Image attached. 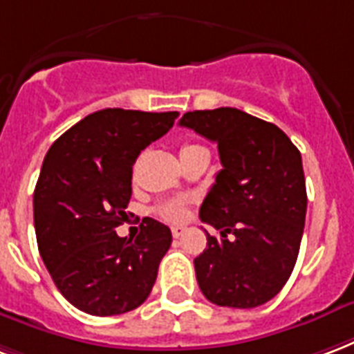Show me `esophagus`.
<instances>
[{
  "mask_svg": "<svg viewBox=\"0 0 354 354\" xmlns=\"http://www.w3.org/2000/svg\"><path fill=\"white\" fill-rule=\"evenodd\" d=\"M184 232H185V227H180V225H178V227H172V236L174 238H180Z\"/></svg>",
  "mask_w": 354,
  "mask_h": 354,
  "instance_id": "34e87169",
  "label": "esophagus"
}]
</instances>
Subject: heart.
Listing matches in <instances>:
<instances>
[{
	"instance_id": "b5f03b06",
	"label": "heart",
	"mask_w": 354,
	"mask_h": 354,
	"mask_svg": "<svg viewBox=\"0 0 354 354\" xmlns=\"http://www.w3.org/2000/svg\"><path fill=\"white\" fill-rule=\"evenodd\" d=\"M191 148H197V144H185L184 148L180 150V153L191 150ZM187 201L185 198H169L165 201L156 208L157 216L163 217L165 221H172V223H180L184 221L185 216H187V208H185Z\"/></svg>"
}]
</instances>
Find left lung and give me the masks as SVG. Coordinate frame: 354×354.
I'll list each match as a JSON object with an SVG mask.
<instances>
[{
	"instance_id": "8db88e82",
	"label": "left lung",
	"mask_w": 354,
	"mask_h": 354,
	"mask_svg": "<svg viewBox=\"0 0 354 354\" xmlns=\"http://www.w3.org/2000/svg\"><path fill=\"white\" fill-rule=\"evenodd\" d=\"M217 144L223 169L201 206L206 250L195 259L198 287L223 308H257L276 297L297 263L306 223L302 156L277 125L221 106L180 120Z\"/></svg>"
}]
</instances>
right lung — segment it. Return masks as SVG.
<instances>
[{"label": "right lung", "mask_w": 354, "mask_h": 354, "mask_svg": "<svg viewBox=\"0 0 354 354\" xmlns=\"http://www.w3.org/2000/svg\"><path fill=\"white\" fill-rule=\"evenodd\" d=\"M178 112L104 109L52 144L33 193L39 253L57 290L90 315H122L150 297L172 234L151 217L120 238L138 153L174 125Z\"/></svg>", "instance_id": "right-lung-1"}]
</instances>
